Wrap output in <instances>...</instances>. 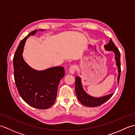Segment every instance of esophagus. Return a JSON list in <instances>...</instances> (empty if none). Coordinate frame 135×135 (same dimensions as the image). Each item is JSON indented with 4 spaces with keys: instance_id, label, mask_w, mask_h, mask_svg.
<instances>
[{
    "instance_id": "obj_1",
    "label": "esophagus",
    "mask_w": 135,
    "mask_h": 135,
    "mask_svg": "<svg viewBox=\"0 0 135 135\" xmlns=\"http://www.w3.org/2000/svg\"><path fill=\"white\" fill-rule=\"evenodd\" d=\"M75 68H75V65H71V67H70V69H69L70 74H74V73H75Z\"/></svg>"
}]
</instances>
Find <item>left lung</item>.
Returning a JSON list of instances; mask_svg holds the SVG:
<instances>
[{
  "mask_svg": "<svg viewBox=\"0 0 135 135\" xmlns=\"http://www.w3.org/2000/svg\"><path fill=\"white\" fill-rule=\"evenodd\" d=\"M104 49L105 50L107 51H113L115 54V60L116 61V65L118 67V76L117 78L118 81V84H119L120 74H121V62H120V52L119 50L117 49L114 45V42L110 39L108 44L106 45H104ZM75 91L77 98L79 100V101L81 102V104L87 107H97L102 105L103 103L107 102V100L110 99L114 93H111L107 94L102 97H95L91 96L89 94H88L84 90L82 86L81 78L78 76H76L75 78Z\"/></svg>",
  "mask_w": 135,
  "mask_h": 135,
  "instance_id": "8db88e82",
  "label": "left lung"
}]
</instances>
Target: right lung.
<instances>
[{"label": "right lung", "instance_id": "right-lung-1", "mask_svg": "<svg viewBox=\"0 0 135 135\" xmlns=\"http://www.w3.org/2000/svg\"><path fill=\"white\" fill-rule=\"evenodd\" d=\"M37 32L32 31L20 43L13 59L14 76L21 98L32 107L44 110L50 108L55 102L59 82L65 75V71L61 66L36 70L24 61L22 53L25 41Z\"/></svg>", "mask_w": 135, "mask_h": 135}]
</instances>
